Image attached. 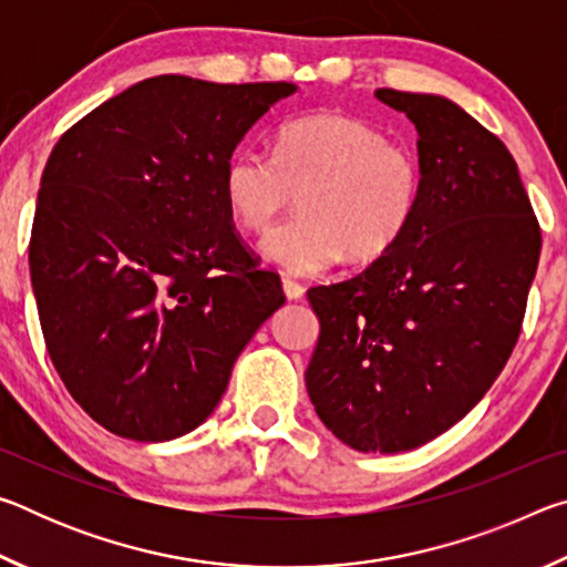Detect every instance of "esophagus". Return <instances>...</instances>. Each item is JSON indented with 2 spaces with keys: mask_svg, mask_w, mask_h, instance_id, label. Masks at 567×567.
I'll use <instances>...</instances> for the list:
<instances>
[{
  "mask_svg": "<svg viewBox=\"0 0 567 567\" xmlns=\"http://www.w3.org/2000/svg\"><path fill=\"white\" fill-rule=\"evenodd\" d=\"M282 290H285L287 300H300V297L305 295V287L300 282H295L292 277H282Z\"/></svg>",
  "mask_w": 567,
  "mask_h": 567,
  "instance_id": "esophagus-1",
  "label": "esophagus"
}]
</instances>
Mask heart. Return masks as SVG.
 Listing matches in <instances>:
<instances>
[{
	"instance_id": "heart-1",
	"label": "heart",
	"mask_w": 567,
	"mask_h": 567,
	"mask_svg": "<svg viewBox=\"0 0 567 567\" xmlns=\"http://www.w3.org/2000/svg\"><path fill=\"white\" fill-rule=\"evenodd\" d=\"M422 165L408 145L340 112L287 122L272 157L237 150L223 169V197L249 233L262 235L300 197V215L260 243L267 260L292 275L340 262H375L395 247L422 203Z\"/></svg>"
}]
</instances>
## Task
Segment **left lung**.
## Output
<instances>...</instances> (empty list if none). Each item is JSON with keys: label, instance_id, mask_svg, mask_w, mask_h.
Returning a JSON list of instances; mask_svg holds the SVG:
<instances>
[{"label": "left lung", "instance_id": "1", "mask_svg": "<svg viewBox=\"0 0 567 567\" xmlns=\"http://www.w3.org/2000/svg\"><path fill=\"white\" fill-rule=\"evenodd\" d=\"M417 130L422 203L368 270L307 292L320 320L305 385L360 453H405L463 420L520 334L540 227L511 152L440 94L378 90Z\"/></svg>", "mask_w": 567, "mask_h": 567}]
</instances>
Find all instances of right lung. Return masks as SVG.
<instances>
[{"instance_id": "1", "label": "right lung", "mask_w": 567, "mask_h": 567, "mask_svg": "<svg viewBox=\"0 0 567 567\" xmlns=\"http://www.w3.org/2000/svg\"><path fill=\"white\" fill-rule=\"evenodd\" d=\"M292 82L150 76L66 130L42 172L30 275L47 350L92 420L192 433L285 305L233 229L223 169Z\"/></svg>"}]
</instances>
